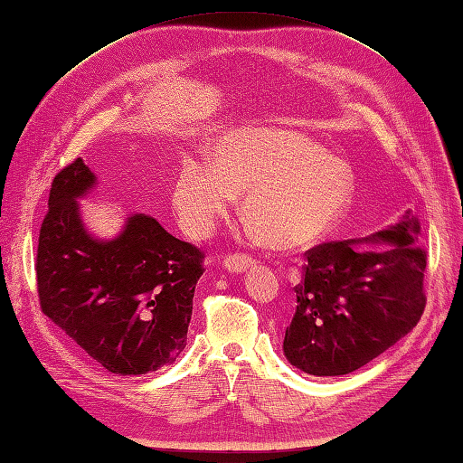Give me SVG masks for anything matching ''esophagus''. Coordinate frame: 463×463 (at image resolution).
I'll use <instances>...</instances> for the list:
<instances>
[{"instance_id": "obj_1", "label": "esophagus", "mask_w": 463, "mask_h": 463, "mask_svg": "<svg viewBox=\"0 0 463 463\" xmlns=\"http://www.w3.org/2000/svg\"><path fill=\"white\" fill-rule=\"evenodd\" d=\"M254 262L250 257H247V254H231V257H226L222 260V267L224 270H229L232 274H241V272H247L249 269L254 267Z\"/></svg>"}]
</instances>
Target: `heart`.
Segmentation results:
<instances>
[{
	"instance_id": "heart-1",
	"label": "heart",
	"mask_w": 463,
	"mask_h": 463,
	"mask_svg": "<svg viewBox=\"0 0 463 463\" xmlns=\"http://www.w3.org/2000/svg\"><path fill=\"white\" fill-rule=\"evenodd\" d=\"M244 193L242 216L270 249L292 250L320 241L346 214L354 176L297 131L249 127L221 135L213 165L184 159L173 186L183 231L204 239Z\"/></svg>"
}]
</instances>
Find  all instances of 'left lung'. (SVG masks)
Masks as SVG:
<instances>
[{"mask_svg": "<svg viewBox=\"0 0 463 463\" xmlns=\"http://www.w3.org/2000/svg\"><path fill=\"white\" fill-rule=\"evenodd\" d=\"M411 213L366 239L307 252L284 356L310 376H344L404 338L426 307V252ZM360 243L386 250H356Z\"/></svg>", "mask_w": 463, "mask_h": 463, "instance_id": "8db88e82", "label": "left lung"}]
</instances>
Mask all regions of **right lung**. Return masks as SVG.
<instances>
[{
    "instance_id": "right-lung-1",
    "label": "right lung",
    "mask_w": 463,
    "mask_h": 463,
    "mask_svg": "<svg viewBox=\"0 0 463 463\" xmlns=\"http://www.w3.org/2000/svg\"><path fill=\"white\" fill-rule=\"evenodd\" d=\"M95 186L83 159L53 179L37 247L39 302L105 370L139 376L184 350L204 257L143 213L127 216L117 237L97 239L80 203Z\"/></svg>"
}]
</instances>
